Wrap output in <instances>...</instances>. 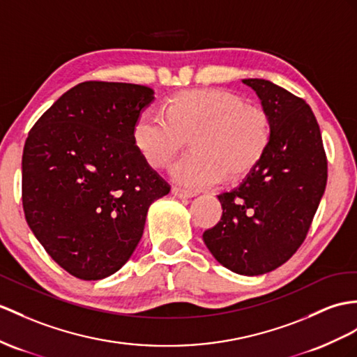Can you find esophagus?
Returning <instances> with one entry per match:
<instances>
[{
  "label": "esophagus",
  "instance_id": "34e87169",
  "mask_svg": "<svg viewBox=\"0 0 357 357\" xmlns=\"http://www.w3.org/2000/svg\"><path fill=\"white\" fill-rule=\"evenodd\" d=\"M171 192H172L174 197H177V198H192V197L197 195V194H194V192H188V190L178 189V188H172Z\"/></svg>",
  "mask_w": 357,
  "mask_h": 357
}]
</instances>
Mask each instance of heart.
<instances>
[{"label":"heart","instance_id":"obj_1","mask_svg":"<svg viewBox=\"0 0 357 357\" xmlns=\"http://www.w3.org/2000/svg\"><path fill=\"white\" fill-rule=\"evenodd\" d=\"M165 115L145 110L133 124V144L151 168L162 169L185 149L171 177L181 188L198 190L245 178L256 169L273 137V121L265 107L229 89L202 88L174 93Z\"/></svg>","mask_w":357,"mask_h":357}]
</instances>
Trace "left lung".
I'll return each mask as SVG.
<instances>
[{
    "mask_svg": "<svg viewBox=\"0 0 357 357\" xmlns=\"http://www.w3.org/2000/svg\"><path fill=\"white\" fill-rule=\"evenodd\" d=\"M242 82L271 116L273 137L256 169L218 195L222 216L203 239L230 271L260 275L283 265L306 239L326 190L327 158L306 101L262 78Z\"/></svg>",
    "mask_w": 357,
    "mask_h": 357,
    "instance_id": "1",
    "label": "left lung"
}]
</instances>
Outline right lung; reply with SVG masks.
Segmentation results:
<instances>
[{"label": "right lung", "mask_w": 357, "mask_h": 357, "mask_svg": "<svg viewBox=\"0 0 357 357\" xmlns=\"http://www.w3.org/2000/svg\"><path fill=\"white\" fill-rule=\"evenodd\" d=\"M153 100L149 86L84 82L43 113L25 141V220L77 279L116 273L142 238L149 207L169 192L132 137Z\"/></svg>", "instance_id": "right-lung-1"}]
</instances>
